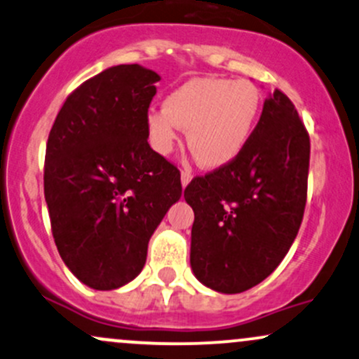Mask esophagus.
<instances>
[{"instance_id":"obj_1","label":"esophagus","mask_w":359,"mask_h":359,"mask_svg":"<svg viewBox=\"0 0 359 359\" xmlns=\"http://www.w3.org/2000/svg\"><path fill=\"white\" fill-rule=\"evenodd\" d=\"M192 180V175H191V172H187V170H182V174H180V182H182V187L185 189L189 185V182H191Z\"/></svg>"}]
</instances>
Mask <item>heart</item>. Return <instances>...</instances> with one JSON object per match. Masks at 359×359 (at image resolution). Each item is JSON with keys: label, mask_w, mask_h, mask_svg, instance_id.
I'll return each mask as SVG.
<instances>
[{"label": "heart", "mask_w": 359, "mask_h": 359, "mask_svg": "<svg viewBox=\"0 0 359 359\" xmlns=\"http://www.w3.org/2000/svg\"><path fill=\"white\" fill-rule=\"evenodd\" d=\"M262 111L251 81L196 77L172 90L163 108L147 113V133L158 155H170L187 130V145L205 168L229 165L248 145Z\"/></svg>", "instance_id": "1"}]
</instances>
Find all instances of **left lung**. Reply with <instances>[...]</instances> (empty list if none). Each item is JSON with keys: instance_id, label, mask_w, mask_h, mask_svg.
<instances>
[{"instance_id": "obj_1", "label": "left lung", "mask_w": 359, "mask_h": 359, "mask_svg": "<svg viewBox=\"0 0 359 359\" xmlns=\"http://www.w3.org/2000/svg\"><path fill=\"white\" fill-rule=\"evenodd\" d=\"M309 155L297 109L277 89L266 97L245 150L187 185L191 269L203 285L240 294L277 269L302 222Z\"/></svg>"}]
</instances>
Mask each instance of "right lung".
<instances>
[{"instance_id": "1", "label": "right lung", "mask_w": 359, "mask_h": 359, "mask_svg": "<svg viewBox=\"0 0 359 359\" xmlns=\"http://www.w3.org/2000/svg\"><path fill=\"white\" fill-rule=\"evenodd\" d=\"M158 81L138 64L104 69L65 100L48 135L43 191L53 240L94 290L138 277L151 234L182 196L179 170L147 142Z\"/></svg>"}]
</instances>
